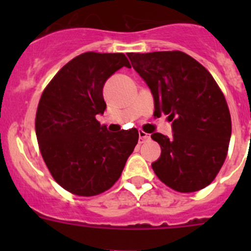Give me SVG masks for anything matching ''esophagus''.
<instances>
[{
  "label": "esophagus",
  "mask_w": 251,
  "mask_h": 251,
  "mask_svg": "<svg viewBox=\"0 0 251 251\" xmlns=\"http://www.w3.org/2000/svg\"><path fill=\"white\" fill-rule=\"evenodd\" d=\"M138 135H140V143H144V142L149 141V138H151V136H149L148 133H146L142 130L138 131Z\"/></svg>",
  "instance_id": "34e87169"
}]
</instances>
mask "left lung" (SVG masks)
Instances as JSON below:
<instances>
[{
  "instance_id": "8db88e82",
  "label": "left lung",
  "mask_w": 251,
  "mask_h": 251,
  "mask_svg": "<svg viewBox=\"0 0 251 251\" xmlns=\"http://www.w3.org/2000/svg\"><path fill=\"white\" fill-rule=\"evenodd\" d=\"M154 97V115L173 121L171 138L156 132L161 155L151 164L163 183L181 193L209 186L221 170L232 132L226 98L212 75L181 50L128 53Z\"/></svg>"
}]
</instances>
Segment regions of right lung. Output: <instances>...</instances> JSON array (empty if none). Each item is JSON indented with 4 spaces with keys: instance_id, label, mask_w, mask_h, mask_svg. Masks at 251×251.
Masks as SVG:
<instances>
[{
    "instance_id": "1",
    "label": "right lung",
    "mask_w": 251,
    "mask_h": 251,
    "mask_svg": "<svg viewBox=\"0 0 251 251\" xmlns=\"http://www.w3.org/2000/svg\"><path fill=\"white\" fill-rule=\"evenodd\" d=\"M123 67H130L124 53H82L54 75L40 98V151L54 181L75 196H98L113 187L138 142L136 128L109 132L96 119L107 108L105 81Z\"/></svg>"
}]
</instances>
